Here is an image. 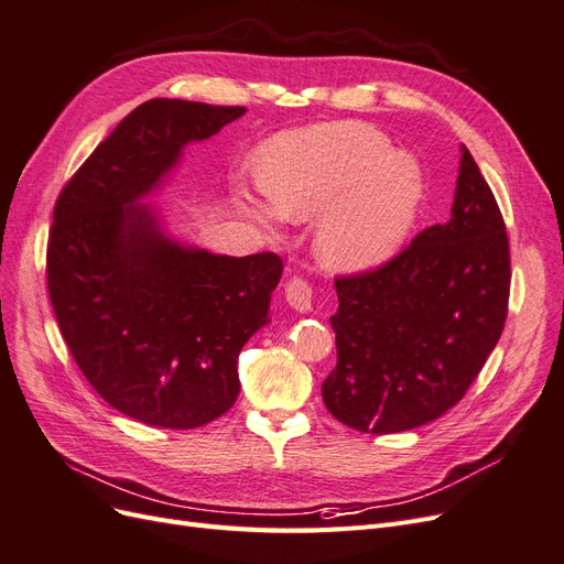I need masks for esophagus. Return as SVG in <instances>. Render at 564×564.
I'll return each mask as SVG.
<instances>
[{"mask_svg":"<svg viewBox=\"0 0 564 564\" xmlns=\"http://www.w3.org/2000/svg\"><path fill=\"white\" fill-rule=\"evenodd\" d=\"M284 296L296 313H308L313 305V286L301 278H294L284 284Z\"/></svg>","mask_w":564,"mask_h":564,"instance_id":"obj_1","label":"esophagus"}]
</instances>
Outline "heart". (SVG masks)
Listing matches in <instances>:
<instances>
[{"label":"heart","mask_w":564,"mask_h":564,"mask_svg":"<svg viewBox=\"0 0 564 564\" xmlns=\"http://www.w3.org/2000/svg\"><path fill=\"white\" fill-rule=\"evenodd\" d=\"M263 191L242 212L263 228L280 218L311 220L317 261L334 272L386 263L412 230L423 174L379 129L327 122L280 133L261 155Z\"/></svg>","instance_id":"b5f03b06"}]
</instances>
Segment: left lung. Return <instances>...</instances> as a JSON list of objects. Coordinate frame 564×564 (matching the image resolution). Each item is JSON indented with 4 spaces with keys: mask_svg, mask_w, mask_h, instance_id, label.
I'll return each instance as SVG.
<instances>
[{
    "mask_svg": "<svg viewBox=\"0 0 564 564\" xmlns=\"http://www.w3.org/2000/svg\"><path fill=\"white\" fill-rule=\"evenodd\" d=\"M506 226L460 145L452 218L395 259L336 280V367L322 383L334 419L362 433H402L466 395L508 313Z\"/></svg>",
    "mask_w": 564,
    "mask_h": 564,
    "instance_id": "left-lung-1",
    "label": "left lung"
}]
</instances>
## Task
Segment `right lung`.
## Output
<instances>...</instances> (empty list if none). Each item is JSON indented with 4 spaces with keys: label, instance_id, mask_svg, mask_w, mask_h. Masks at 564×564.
<instances>
[{
    "label": "right lung",
    "instance_id": "add662e5",
    "mask_svg": "<svg viewBox=\"0 0 564 564\" xmlns=\"http://www.w3.org/2000/svg\"><path fill=\"white\" fill-rule=\"evenodd\" d=\"M247 108L152 98L127 115L63 187L46 280L82 373L117 412L158 429H197L240 395L237 357L270 322L275 253L187 245L148 199L191 143Z\"/></svg>",
    "mask_w": 564,
    "mask_h": 564
}]
</instances>
